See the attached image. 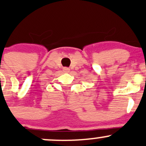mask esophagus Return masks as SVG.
<instances>
[{"label":"esophagus","mask_w":146,"mask_h":146,"mask_svg":"<svg viewBox=\"0 0 146 146\" xmlns=\"http://www.w3.org/2000/svg\"><path fill=\"white\" fill-rule=\"evenodd\" d=\"M64 71L65 73H69L70 72V68H64Z\"/></svg>","instance_id":"esophagus-1"}]
</instances>
